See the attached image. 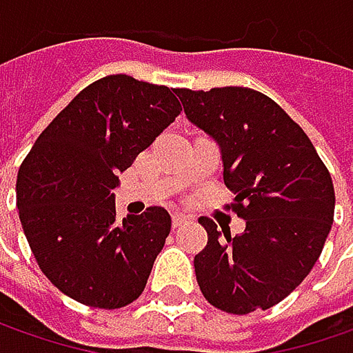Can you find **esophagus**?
<instances>
[{"label":"esophagus","mask_w":353,"mask_h":353,"mask_svg":"<svg viewBox=\"0 0 353 353\" xmlns=\"http://www.w3.org/2000/svg\"><path fill=\"white\" fill-rule=\"evenodd\" d=\"M188 222V218L184 216V214H172V228L176 230V228H181L183 224Z\"/></svg>","instance_id":"34e87169"}]
</instances>
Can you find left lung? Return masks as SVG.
Wrapping results in <instances>:
<instances>
[{"label": "left lung", "instance_id": "left-lung-1", "mask_svg": "<svg viewBox=\"0 0 353 353\" xmlns=\"http://www.w3.org/2000/svg\"><path fill=\"white\" fill-rule=\"evenodd\" d=\"M186 117L222 147L224 183L237 194L228 210L245 232L220 237L198 222L208 245L194 257L204 299L230 314L267 310L289 296L319 261L334 222L332 176L285 110L243 86L176 88Z\"/></svg>", "mask_w": 353, "mask_h": 353}]
</instances>
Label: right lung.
Here are the masks:
<instances>
[{"label":"right lung","instance_id":"obj_1","mask_svg":"<svg viewBox=\"0 0 353 353\" xmlns=\"http://www.w3.org/2000/svg\"><path fill=\"white\" fill-rule=\"evenodd\" d=\"M176 92L128 74L92 82L39 135L17 174L23 232L45 277L92 308L131 305L170 232L151 206L116 220L114 190L183 112Z\"/></svg>","mask_w":353,"mask_h":353}]
</instances>
